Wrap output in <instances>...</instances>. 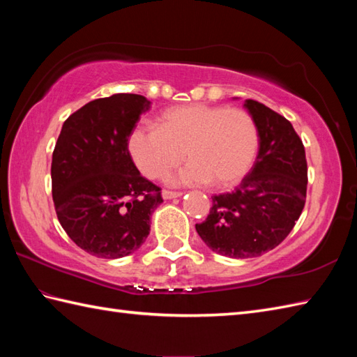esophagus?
Segmentation results:
<instances>
[{"instance_id":"1","label":"esophagus","mask_w":357,"mask_h":357,"mask_svg":"<svg viewBox=\"0 0 357 357\" xmlns=\"http://www.w3.org/2000/svg\"><path fill=\"white\" fill-rule=\"evenodd\" d=\"M179 196H183V193H181V192H170V190H164V192H162V198H164V199L179 198Z\"/></svg>"}]
</instances>
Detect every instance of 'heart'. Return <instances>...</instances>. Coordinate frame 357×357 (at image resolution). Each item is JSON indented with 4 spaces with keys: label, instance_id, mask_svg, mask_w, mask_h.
Listing matches in <instances>:
<instances>
[{
    "label": "heart",
    "instance_id": "heart-1",
    "mask_svg": "<svg viewBox=\"0 0 357 357\" xmlns=\"http://www.w3.org/2000/svg\"><path fill=\"white\" fill-rule=\"evenodd\" d=\"M259 146L255 119L242 109L188 104L165 110L159 126H136L128 150L149 178H162L184 156L190 162L167 178L170 185L227 188L245 178Z\"/></svg>",
    "mask_w": 357,
    "mask_h": 357
}]
</instances>
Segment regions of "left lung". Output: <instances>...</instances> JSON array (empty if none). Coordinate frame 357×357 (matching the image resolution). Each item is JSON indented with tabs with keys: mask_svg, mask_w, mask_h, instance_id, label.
I'll return each mask as SVG.
<instances>
[{
	"mask_svg": "<svg viewBox=\"0 0 357 357\" xmlns=\"http://www.w3.org/2000/svg\"><path fill=\"white\" fill-rule=\"evenodd\" d=\"M244 107L259 133L252 170L231 193L215 195L196 231L207 247L233 259L256 257L282 242L305 206V149L290 121L253 100Z\"/></svg>",
	"mask_w": 357,
	"mask_h": 357,
	"instance_id": "8db88e82",
	"label": "left lung"
}]
</instances>
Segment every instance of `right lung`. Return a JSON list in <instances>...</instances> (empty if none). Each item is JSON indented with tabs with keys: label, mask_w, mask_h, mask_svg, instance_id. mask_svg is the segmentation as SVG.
Wrapping results in <instances>:
<instances>
[{
	"label": "right lung",
	"mask_w": 357,
	"mask_h": 357,
	"mask_svg": "<svg viewBox=\"0 0 357 357\" xmlns=\"http://www.w3.org/2000/svg\"><path fill=\"white\" fill-rule=\"evenodd\" d=\"M149 109L135 93L90 101L66 119L53 150L58 221L75 244L102 259L136 252L162 202L161 188L141 176L128 151V136Z\"/></svg>",
	"instance_id": "right-lung-1"
}]
</instances>
